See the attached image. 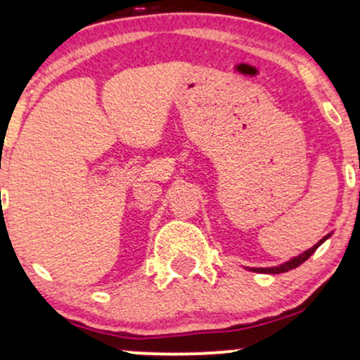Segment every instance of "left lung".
Segmentation results:
<instances>
[{
  "label": "left lung",
  "instance_id": "1",
  "mask_svg": "<svg viewBox=\"0 0 360 360\" xmlns=\"http://www.w3.org/2000/svg\"><path fill=\"white\" fill-rule=\"evenodd\" d=\"M330 237V233L326 235V237H323L321 238L320 242L316 243V245H313L311 249H308L307 252H303V254H300L298 257H295V259H291V260H288V262H284V264H281V266H278V267H252L250 271H254V272H266V274H281V272H288V271H291V269H295V267H298V266H301V264L304 262V260L307 259H309L311 257V254L313 252H315L318 247L321 245V243H323L326 238Z\"/></svg>",
  "mask_w": 360,
  "mask_h": 360
}]
</instances>
